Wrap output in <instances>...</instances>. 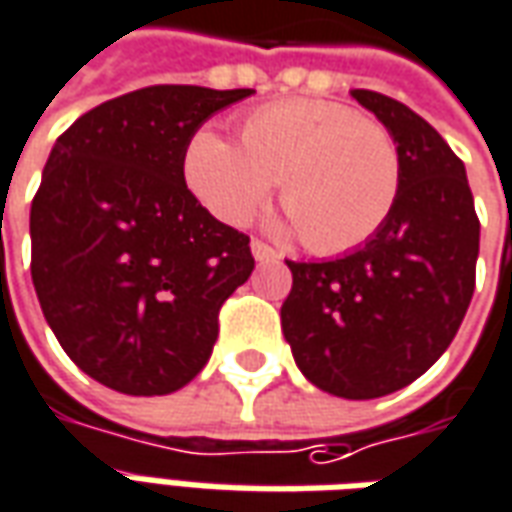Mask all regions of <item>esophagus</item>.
Wrapping results in <instances>:
<instances>
[{
	"label": "esophagus",
	"mask_w": 512,
	"mask_h": 512,
	"mask_svg": "<svg viewBox=\"0 0 512 512\" xmlns=\"http://www.w3.org/2000/svg\"><path fill=\"white\" fill-rule=\"evenodd\" d=\"M249 246H252V255H255L257 263H271V260H277V252L268 244H263V241H252Z\"/></svg>",
	"instance_id": "1"
}]
</instances>
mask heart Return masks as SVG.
Wrapping results in <instances>:
<instances>
[{"label":"heart","instance_id":"1","mask_svg":"<svg viewBox=\"0 0 512 512\" xmlns=\"http://www.w3.org/2000/svg\"><path fill=\"white\" fill-rule=\"evenodd\" d=\"M188 191L224 224H246L274 182L288 219L277 230L302 235L316 255L366 244L391 216L402 157L391 130L352 107L288 99L246 113L238 146L196 130L182 155Z\"/></svg>","mask_w":512,"mask_h":512}]
</instances>
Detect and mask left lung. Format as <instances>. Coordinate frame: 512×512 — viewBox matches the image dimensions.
Listing matches in <instances>:
<instances>
[{
	"instance_id": "left-lung-1",
	"label": "left lung",
	"mask_w": 512,
	"mask_h": 512,
	"mask_svg": "<svg viewBox=\"0 0 512 512\" xmlns=\"http://www.w3.org/2000/svg\"><path fill=\"white\" fill-rule=\"evenodd\" d=\"M391 130L402 185L366 244L321 263H293L282 332L321 391L377 399L418 380L466 316L480 255V219L466 166L435 127L377 91H352Z\"/></svg>"
}]
</instances>
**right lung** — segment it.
<instances>
[{
  "label": "right lung",
  "mask_w": 512,
  "mask_h": 512,
  "mask_svg": "<svg viewBox=\"0 0 512 512\" xmlns=\"http://www.w3.org/2000/svg\"><path fill=\"white\" fill-rule=\"evenodd\" d=\"M252 88L152 85L71 124L32 199V285L63 352L130 396L180 391L205 368L219 310L255 268L182 174L185 144Z\"/></svg>",
  "instance_id": "right-lung-1"
}]
</instances>
